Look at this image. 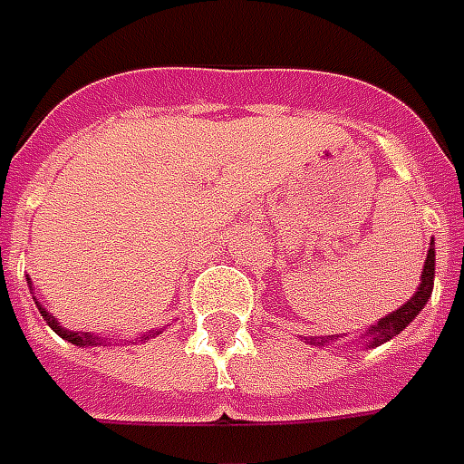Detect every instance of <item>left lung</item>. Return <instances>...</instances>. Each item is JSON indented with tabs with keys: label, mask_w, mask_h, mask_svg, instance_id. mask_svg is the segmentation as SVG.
I'll use <instances>...</instances> for the list:
<instances>
[{
	"label": "left lung",
	"mask_w": 464,
	"mask_h": 464,
	"mask_svg": "<svg viewBox=\"0 0 464 464\" xmlns=\"http://www.w3.org/2000/svg\"><path fill=\"white\" fill-rule=\"evenodd\" d=\"M430 245H435V239L430 242ZM432 285H435V249L430 247L427 249V259H425V269H422V277H420V287L417 292L410 297V300L400 307V310L390 312L387 317H382L380 322H374L370 330L364 332V337H367V347H380L387 340H392L397 337L400 332L405 330L410 322L415 320L417 314L422 312V307L430 300V295H432ZM334 340L337 343V337L334 334H327V337H310V344H317V347H324V344Z\"/></svg>",
	"instance_id": "1"
}]
</instances>
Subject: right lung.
<instances>
[{
	"label": "right lung",
	"mask_w": 464,
	"mask_h": 464,
	"mask_svg": "<svg viewBox=\"0 0 464 464\" xmlns=\"http://www.w3.org/2000/svg\"><path fill=\"white\" fill-rule=\"evenodd\" d=\"M29 279V277H27ZM32 285V282H29ZM39 307V314L47 320V324L52 327V330L57 332L62 340H67V343L77 344V347H100V344H107V340L104 337H100V334H92V332H74V330H67V327H62L54 317H52V312H47L42 304L37 302ZM154 334H160V330H152L150 334H142L140 340H150V337H154Z\"/></svg>",
	"instance_id": "1"
}]
</instances>
